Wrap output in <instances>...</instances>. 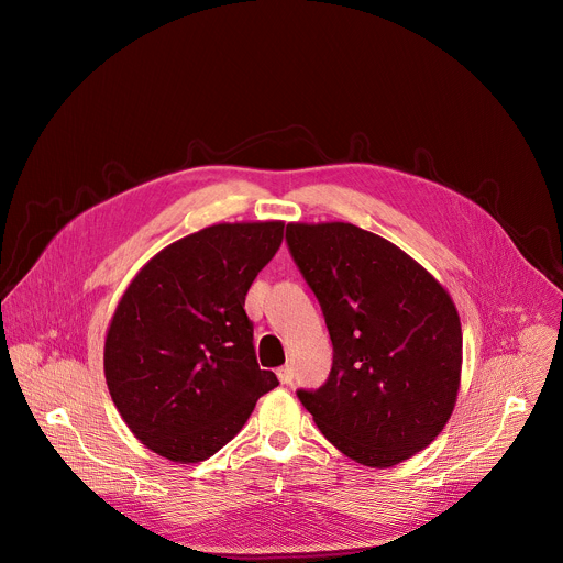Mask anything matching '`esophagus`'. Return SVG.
<instances>
[{
  "mask_svg": "<svg viewBox=\"0 0 563 563\" xmlns=\"http://www.w3.org/2000/svg\"><path fill=\"white\" fill-rule=\"evenodd\" d=\"M278 380L283 383V385H289L291 380H294V369L289 367V365H285V367H278Z\"/></svg>",
  "mask_w": 563,
  "mask_h": 563,
  "instance_id": "1",
  "label": "esophagus"
}]
</instances>
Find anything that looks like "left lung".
Here are the masks:
<instances>
[{"label": "left lung", "mask_w": 563, "mask_h": 563, "mask_svg": "<svg viewBox=\"0 0 563 563\" xmlns=\"http://www.w3.org/2000/svg\"><path fill=\"white\" fill-rule=\"evenodd\" d=\"M287 245L334 345L328 383L298 391L323 437L367 467L426 450L454 412L463 334L448 289L352 222H289Z\"/></svg>", "instance_id": "8db88e82"}]
</instances>
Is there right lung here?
Segmentation results:
<instances>
[{
    "instance_id": "1",
    "label": "right lung",
    "mask_w": 563,
    "mask_h": 563,
    "mask_svg": "<svg viewBox=\"0 0 563 563\" xmlns=\"http://www.w3.org/2000/svg\"><path fill=\"white\" fill-rule=\"evenodd\" d=\"M283 231V220L209 224L159 250L120 296L104 376L126 428L155 454L213 456L278 385L256 363L245 296Z\"/></svg>"
}]
</instances>
